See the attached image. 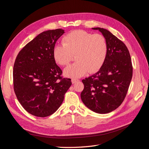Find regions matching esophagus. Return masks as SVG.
I'll return each instance as SVG.
<instances>
[{"mask_svg":"<svg viewBox=\"0 0 149 149\" xmlns=\"http://www.w3.org/2000/svg\"><path fill=\"white\" fill-rule=\"evenodd\" d=\"M78 79H76V78H73V79H71V81H72V83H73V84L74 83H76V82H77V81H78Z\"/></svg>","mask_w":149,"mask_h":149,"instance_id":"esophagus-1","label":"esophagus"}]
</instances>
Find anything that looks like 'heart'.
Masks as SVG:
<instances>
[{"label": "heart", "mask_w": 149, "mask_h": 149, "mask_svg": "<svg viewBox=\"0 0 149 149\" xmlns=\"http://www.w3.org/2000/svg\"><path fill=\"white\" fill-rule=\"evenodd\" d=\"M63 45L53 48L55 61L67 66L75 55L77 61L65 70V74L71 78L81 77L89 71L96 73L104 63L108 52V45L104 36L93 34L84 30H75L62 39Z\"/></svg>", "instance_id": "1"}]
</instances>
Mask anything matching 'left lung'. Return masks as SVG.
<instances>
[{"label": "left lung", "instance_id": "1", "mask_svg": "<svg viewBox=\"0 0 149 149\" xmlns=\"http://www.w3.org/2000/svg\"><path fill=\"white\" fill-rule=\"evenodd\" d=\"M99 30L108 45L106 59L100 71L82 80L84 89L81 98L89 109L99 114H106L117 109L127 95L132 77L131 58L125 45L102 28Z\"/></svg>", "mask_w": 149, "mask_h": 149}]
</instances>
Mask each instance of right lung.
<instances>
[{
  "label": "right lung",
  "mask_w": 149,
  "mask_h": 149,
  "mask_svg": "<svg viewBox=\"0 0 149 149\" xmlns=\"http://www.w3.org/2000/svg\"><path fill=\"white\" fill-rule=\"evenodd\" d=\"M65 33L58 29L40 33L18 54L13 65V89L17 100L31 115L47 117L64 100L71 85L62 76L53 52L58 39Z\"/></svg>",
  "instance_id": "add662e5"
}]
</instances>
